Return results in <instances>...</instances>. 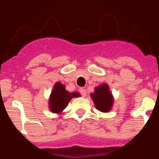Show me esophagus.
Masks as SVG:
<instances>
[{"label": "esophagus", "mask_w": 159, "mask_h": 159, "mask_svg": "<svg viewBox=\"0 0 159 159\" xmlns=\"http://www.w3.org/2000/svg\"><path fill=\"white\" fill-rule=\"evenodd\" d=\"M80 92L81 93V95H83L84 97H85L87 95V93H86V89L84 88H80Z\"/></svg>", "instance_id": "1"}]
</instances>
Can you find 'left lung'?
<instances>
[{
  "mask_svg": "<svg viewBox=\"0 0 159 159\" xmlns=\"http://www.w3.org/2000/svg\"><path fill=\"white\" fill-rule=\"evenodd\" d=\"M95 108L102 113H108L113 107L114 96L110 91V87L106 83L95 87L94 92L90 95Z\"/></svg>",
  "mask_w": 159,
  "mask_h": 159,
  "instance_id": "1",
  "label": "left lung"
}]
</instances>
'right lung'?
<instances>
[{"mask_svg": "<svg viewBox=\"0 0 159 159\" xmlns=\"http://www.w3.org/2000/svg\"><path fill=\"white\" fill-rule=\"evenodd\" d=\"M80 92H69L66 90L65 84L60 82L55 83L52 92L49 95L48 99V109L52 113L62 115L64 111L67 107L68 102L73 98L80 97Z\"/></svg>", "mask_w": 159, "mask_h": 159, "instance_id": "right-lung-1", "label": "right lung"}]
</instances>
